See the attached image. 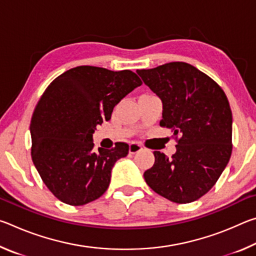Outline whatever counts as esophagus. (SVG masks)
Returning a JSON list of instances; mask_svg holds the SVG:
<instances>
[{
    "label": "esophagus",
    "mask_w": 256,
    "mask_h": 256,
    "mask_svg": "<svg viewBox=\"0 0 256 256\" xmlns=\"http://www.w3.org/2000/svg\"><path fill=\"white\" fill-rule=\"evenodd\" d=\"M141 150H142V146L138 144H136V142H132V144H130V146H128V152L131 154L140 152Z\"/></svg>",
    "instance_id": "esophagus-1"
}]
</instances>
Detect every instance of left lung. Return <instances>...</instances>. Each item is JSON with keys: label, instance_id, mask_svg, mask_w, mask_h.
I'll list each match as a JSON object with an SVG mask.
<instances>
[{"label": "left lung", "instance_id": "1", "mask_svg": "<svg viewBox=\"0 0 256 256\" xmlns=\"http://www.w3.org/2000/svg\"><path fill=\"white\" fill-rule=\"evenodd\" d=\"M136 73L162 102L160 126L180 136L172 158L154 151V166L144 174L146 184L175 203L196 201L212 188L230 159L232 115L226 94L184 62Z\"/></svg>", "mask_w": 256, "mask_h": 256}]
</instances>
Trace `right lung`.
<instances>
[{
    "label": "right lung",
    "instance_id": "add662e5",
    "mask_svg": "<svg viewBox=\"0 0 256 256\" xmlns=\"http://www.w3.org/2000/svg\"><path fill=\"white\" fill-rule=\"evenodd\" d=\"M141 84L140 78L130 70L82 66L64 72L47 86L30 123L32 158L58 200L84 206L106 192L112 167L126 157L128 144L118 142L110 150L94 151L92 134Z\"/></svg>",
    "mask_w": 256,
    "mask_h": 256
}]
</instances>
